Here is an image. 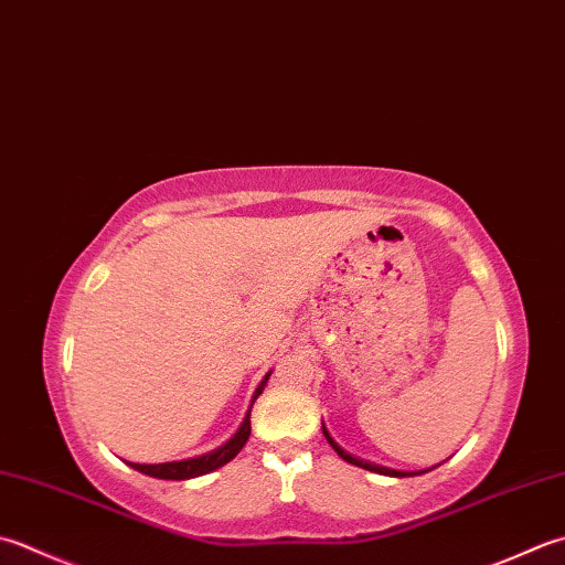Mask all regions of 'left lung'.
Segmentation results:
<instances>
[{
  "mask_svg": "<svg viewBox=\"0 0 565 565\" xmlns=\"http://www.w3.org/2000/svg\"><path fill=\"white\" fill-rule=\"evenodd\" d=\"M323 436H326V440L330 446H333V450L338 452V456L345 460V462H350V466H358V468H362V470H370V472H377V475H386V478H414V475H422V472H428V470H422V472H406V470H394V468H386V466H380V462H372V460H364V458H358V456H352V452H348L345 448H340L335 440H333V436L328 434V428H326V424H323Z\"/></svg>",
  "mask_w": 565,
  "mask_h": 565,
  "instance_id": "8db88e82",
  "label": "left lung"
}]
</instances>
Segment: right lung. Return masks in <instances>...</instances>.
Masks as SVG:
<instances>
[{
  "label": "right lung",
  "mask_w": 565,
  "mask_h": 565,
  "mask_svg": "<svg viewBox=\"0 0 565 565\" xmlns=\"http://www.w3.org/2000/svg\"><path fill=\"white\" fill-rule=\"evenodd\" d=\"M269 377H271V370L264 374V380L259 382L257 390H254L252 404H249L247 414H245V422L239 424V428L235 430V436L227 438L223 446H217L215 450H207V452H203V456L173 460V462H159V466H147V462H143V466H141V462H127V466L143 472V475H149V478H159V480H191V478H201V475H207V472H213L217 468H223L225 462H230L242 448H245L247 438L252 434V426H249L252 406H254V402H257V396L264 392V386H267Z\"/></svg>",
  "instance_id": "obj_1"
}]
</instances>
